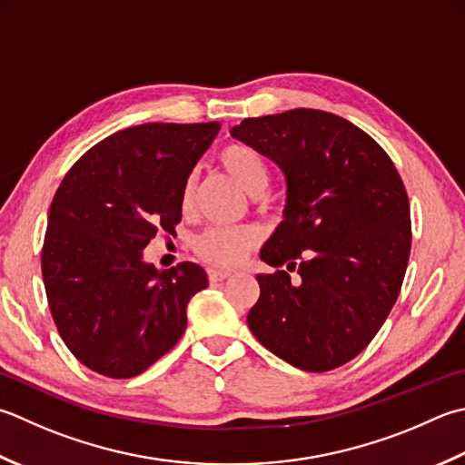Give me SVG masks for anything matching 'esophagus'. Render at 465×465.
<instances>
[{
  "label": "esophagus",
  "instance_id": "obj_1",
  "mask_svg": "<svg viewBox=\"0 0 465 465\" xmlns=\"http://www.w3.org/2000/svg\"><path fill=\"white\" fill-rule=\"evenodd\" d=\"M232 276L230 270H217V268H209L207 270V278L212 284H215V282H222V280H227Z\"/></svg>",
  "mask_w": 465,
  "mask_h": 465
}]
</instances>
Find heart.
<instances>
[{"label": "heart", "instance_id": "b5f03b06", "mask_svg": "<svg viewBox=\"0 0 465 465\" xmlns=\"http://www.w3.org/2000/svg\"><path fill=\"white\" fill-rule=\"evenodd\" d=\"M223 171L245 193L260 195L268 185V165L262 154L243 143H230L217 154ZM195 195V175L185 179L181 189V209L189 212ZM256 245V232L250 227H209L193 240V252L212 266L230 268L240 263Z\"/></svg>", "mask_w": 465, "mask_h": 465}]
</instances>
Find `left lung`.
Masks as SVG:
<instances>
[{"label": "left lung", "mask_w": 465, "mask_h": 465, "mask_svg": "<svg viewBox=\"0 0 465 465\" xmlns=\"http://www.w3.org/2000/svg\"><path fill=\"white\" fill-rule=\"evenodd\" d=\"M232 136L284 173V222L260 258L300 276H256L250 331L298 369L341 367L367 349L401 290L411 252L403 181L375 139L332 113L245 118Z\"/></svg>", "instance_id": "obj_1"}]
</instances>
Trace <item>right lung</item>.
<instances>
[{"label":"right lung","instance_id":"add662e5","mask_svg":"<svg viewBox=\"0 0 465 465\" xmlns=\"http://www.w3.org/2000/svg\"><path fill=\"white\" fill-rule=\"evenodd\" d=\"M220 123H147L118 131L72 165L52 199L42 248L48 306L70 352L98 375L131 379L175 347L193 262L159 272L143 250L181 222V189Z\"/></svg>","mask_w":465,"mask_h":465}]
</instances>
